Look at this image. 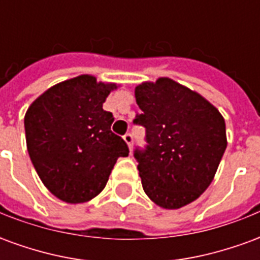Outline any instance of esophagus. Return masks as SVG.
<instances>
[{
	"label": "esophagus",
	"instance_id": "esophagus-1",
	"mask_svg": "<svg viewBox=\"0 0 260 260\" xmlns=\"http://www.w3.org/2000/svg\"><path fill=\"white\" fill-rule=\"evenodd\" d=\"M124 141L126 142V145H128V147H129V150H132V143H134V136H132V134H125Z\"/></svg>",
	"mask_w": 260,
	"mask_h": 260
}]
</instances>
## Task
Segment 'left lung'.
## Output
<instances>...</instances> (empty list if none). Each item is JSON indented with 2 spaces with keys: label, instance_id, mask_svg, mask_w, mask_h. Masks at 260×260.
I'll return each instance as SVG.
<instances>
[{
  "label": "left lung",
  "instance_id": "obj_1",
  "mask_svg": "<svg viewBox=\"0 0 260 260\" xmlns=\"http://www.w3.org/2000/svg\"><path fill=\"white\" fill-rule=\"evenodd\" d=\"M146 146L134 157L146 195L164 209H180L206 191L227 147L225 122L201 94L169 78L135 89Z\"/></svg>",
  "mask_w": 260,
  "mask_h": 260
}]
</instances>
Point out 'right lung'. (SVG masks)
Returning <instances> with one entry per match:
<instances>
[{
	"mask_svg": "<svg viewBox=\"0 0 260 260\" xmlns=\"http://www.w3.org/2000/svg\"><path fill=\"white\" fill-rule=\"evenodd\" d=\"M115 85L80 75L50 87L25 115L27 152L54 196L83 203L104 189L117 158L129 149L111 132L113 114L103 103Z\"/></svg>",
	"mask_w": 260,
	"mask_h": 260,
	"instance_id": "obj_1",
	"label": "right lung"
}]
</instances>
